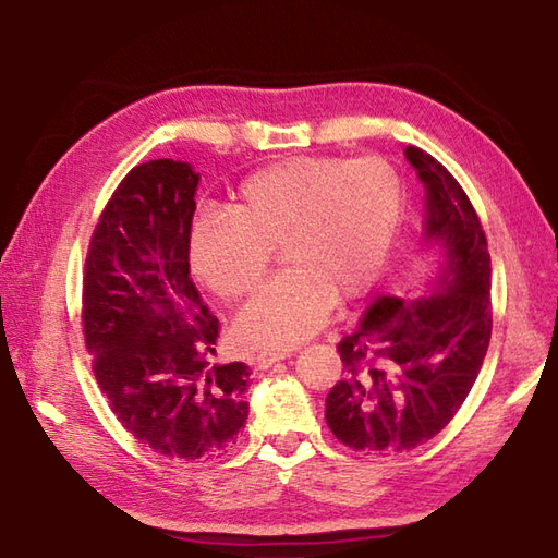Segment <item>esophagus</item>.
I'll use <instances>...</instances> for the list:
<instances>
[{
	"instance_id": "34e87169",
	"label": "esophagus",
	"mask_w": 558,
	"mask_h": 558,
	"mask_svg": "<svg viewBox=\"0 0 558 558\" xmlns=\"http://www.w3.org/2000/svg\"><path fill=\"white\" fill-rule=\"evenodd\" d=\"M287 357H289V352H283V350H260L253 357V362H255L257 369H267V366H271L279 360H287Z\"/></svg>"
}]
</instances>
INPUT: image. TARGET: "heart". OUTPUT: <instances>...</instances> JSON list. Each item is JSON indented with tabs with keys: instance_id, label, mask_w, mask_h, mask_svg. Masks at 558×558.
Returning <instances> with one entry per match:
<instances>
[{
	"instance_id": "1",
	"label": "heart",
	"mask_w": 558,
	"mask_h": 558,
	"mask_svg": "<svg viewBox=\"0 0 558 558\" xmlns=\"http://www.w3.org/2000/svg\"><path fill=\"white\" fill-rule=\"evenodd\" d=\"M404 213L398 168L381 156H291L248 174L229 213H203L189 234L194 277L222 301L265 279L271 248L289 269L234 322L251 348H291L338 301L369 291L388 263Z\"/></svg>"
}]
</instances>
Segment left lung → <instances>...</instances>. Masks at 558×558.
Segmentation results:
<instances>
[{
  "label": "left lung",
  "mask_w": 558,
  "mask_h": 558,
  "mask_svg": "<svg viewBox=\"0 0 558 558\" xmlns=\"http://www.w3.org/2000/svg\"><path fill=\"white\" fill-rule=\"evenodd\" d=\"M426 186V234L445 251L436 295H381L341 343L343 378L326 424L345 447L398 454L436 438L464 404L493 333L490 253L481 217L452 172L407 146Z\"/></svg>",
  "instance_id": "left-lung-1"
}]
</instances>
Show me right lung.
I'll return each instance as SVG.
<instances>
[{
    "instance_id": "1",
    "label": "right lung",
    "mask_w": 558,
    "mask_h": 558,
    "mask_svg": "<svg viewBox=\"0 0 558 558\" xmlns=\"http://www.w3.org/2000/svg\"><path fill=\"white\" fill-rule=\"evenodd\" d=\"M198 174L158 158L132 168L94 227L83 277L92 372L118 421L156 454L208 461L248 418L251 366L215 364L220 322L189 279Z\"/></svg>"
}]
</instances>
